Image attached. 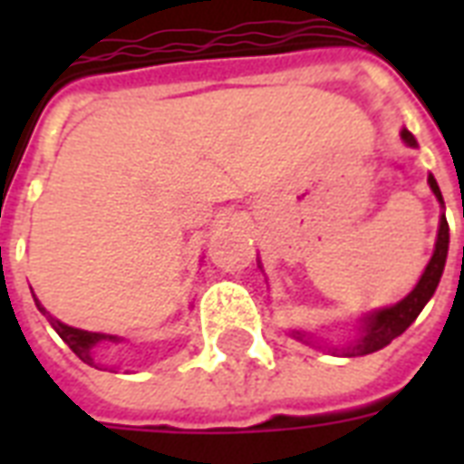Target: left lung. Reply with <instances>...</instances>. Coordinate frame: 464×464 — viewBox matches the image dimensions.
Returning a JSON list of instances; mask_svg holds the SVG:
<instances>
[{"label":"left lung","mask_w":464,"mask_h":464,"mask_svg":"<svg viewBox=\"0 0 464 464\" xmlns=\"http://www.w3.org/2000/svg\"><path fill=\"white\" fill-rule=\"evenodd\" d=\"M402 140L410 144V147H417V140L410 130H402ZM429 185H431L433 195L443 204V195H440L439 182L433 175H429ZM448 243H450V233H448V221L446 214L440 217L439 226V238H436V250H433L431 260L426 265L424 275L417 282V286L407 294V296L400 301V304L390 305V308H381L368 313L366 317H361V334L353 339L352 344L346 346H327V352L342 353V356H366V353H373L382 346H388L395 337H400L407 327H410L417 315L424 310V305L429 304V298L433 296V291L439 286L440 275H443V267H446L448 257ZM294 337L305 342V344L315 346L317 342H313V337H308L305 332H291Z\"/></svg>","instance_id":"8db88e82"}]
</instances>
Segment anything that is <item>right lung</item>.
Here are the masks:
<instances>
[{
    "label": "right lung",
    "instance_id": "add662e5",
    "mask_svg": "<svg viewBox=\"0 0 464 464\" xmlns=\"http://www.w3.org/2000/svg\"><path fill=\"white\" fill-rule=\"evenodd\" d=\"M33 301H35V305H38V310L43 313V315H47V320H50V324L54 327V332L60 334L64 342H67V346L72 349V352L79 356V359L83 361V363H89V366H96L101 368V349H103V344H120L122 339L115 337V334H103V332H89V330H79V327H72V324H64L62 320H57V317H53L50 313H47L43 305H40V301L35 298V294H33Z\"/></svg>",
    "mask_w": 464,
    "mask_h": 464
}]
</instances>
